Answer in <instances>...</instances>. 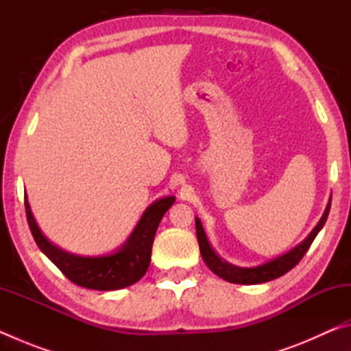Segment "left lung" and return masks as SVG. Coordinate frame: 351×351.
Segmentation results:
<instances>
[{"label": "left lung", "mask_w": 351, "mask_h": 351, "mask_svg": "<svg viewBox=\"0 0 351 351\" xmlns=\"http://www.w3.org/2000/svg\"><path fill=\"white\" fill-rule=\"evenodd\" d=\"M330 207H331V199L328 201V204H326V209L316 228L311 230V234L308 235L306 239L300 243V245H297L294 249H291L289 252L280 255V257L271 260L265 265L255 266V268H239V266L229 265L228 261L219 258L215 254V251L212 249V246L209 245V241H207L203 224H201L198 218H195L201 257H203L204 263L209 266V269L213 272V274H217L218 277H221V278H224V280H228L230 283L255 285V283H265V282L274 280V278L282 277L283 274H287L288 271L293 269L294 266L302 260V257L306 254V251L311 246V243L314 241L316 235L319 234V230L324 228L326 218H328Z\"/></svg>", "instance_id": "1"}]
</instances>
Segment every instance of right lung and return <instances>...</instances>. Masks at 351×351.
Wrapping results in <instances>:
<instances>
[{
  "instance_id": "right-lung-1",
  "label": "right lung",
  "mask_w": 351,
  "mask_h": 351,
  "mask_svg": "<svg viewBox=\"0 0 351 351\" xmlns=\"http://www.w3.org/2000/svg\"><path fill=\"white\" fill-rule=\"evenodd\" d=\"M175 203V197H165L154 201L147 207L144 215L139 219L133 234L123 243V246L114 254L99 255V257H80L68 254L41 234L35 223L34 215L25 197V207L29 228L35 243L52 263L66 276L71 282L79 287L99 291H114L127 288L141 280L150 266L152 246L154 234L164 213Z\"/></svg>"
}]
</instances>
